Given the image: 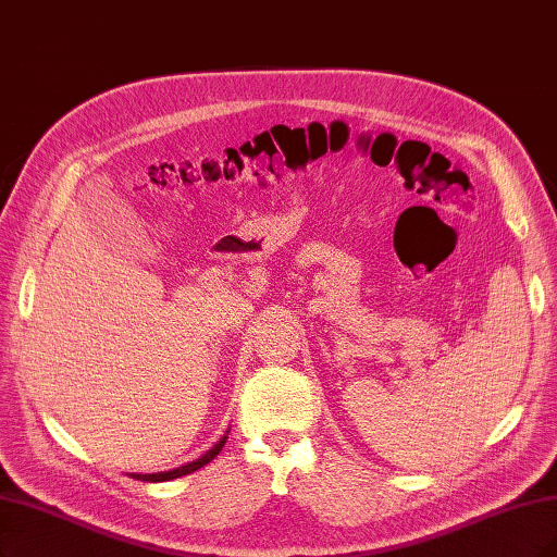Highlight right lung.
I'll list each match as a JSON object with an SVG mask.
<instances>
[{"label": "right lung", "mask_w": 557, "mask_h": 557, "mask_svg": "<svg viewBox=\"0 0 557 557\" xmlns=\"http://www.w3.org/2000/svg\"><path fill=\"white\" fill-rule=\"evenodd\" d=\"M226 434H230V431H226ZM226 434L209 449L206 451L203 457H199L197 461H190V463H185V466H181V468H174V470H164V472H151V475H137V472H133L131 478H135V480H141V482H168V480H176V478H183V475H190V472H195V470H199L201 466H206V463H211L218 455H220V449L224 447V443H226Z\"/></svg>", "instance_id": "add662e5"}]
</instances>
